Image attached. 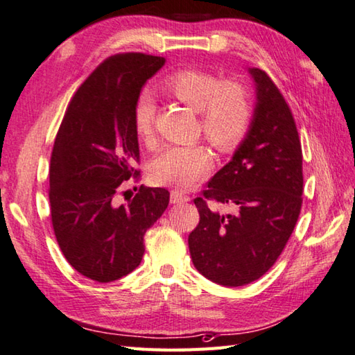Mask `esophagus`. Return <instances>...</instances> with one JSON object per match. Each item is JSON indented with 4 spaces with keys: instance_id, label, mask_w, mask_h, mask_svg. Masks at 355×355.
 Here are the masks:
<instances>
[{
    "instance_id": "1",
    "label": "esophagus",
    "mask_w": 355,
    "mask_h": 355,
    "mask_svg": "<svg viewBox=\"0 0 355 355\" xmlns=\"http://www.w3.org/2000/svg\"><path fill=\"white\" fill-rule=\"evenodd\" d=\"M170 200H171V204H182V202H189L190 196H187V195H184V193H180L178 190H173L170 195Z\"/></svg>"
}]
</instances>
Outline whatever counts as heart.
Returning a JSON list of instances; mask_svg holds the SVG:
<instances>
[{"mask_svg": "<svg viewBox=\"0 0 355 355\" xmlns=\"http://www.w3.org/2000/svg\"><path fill=\"white\" fill-rule=\"evenodd\" d=\"M162 91L199 112V128L220 153L243 142L252 122L249 91L238 82H223L200 69H179L162 82ZM156 105L148 94L140 96L132 108V126L137 139L155 146ZM211 155L202 144L168 146L151 165V178L159 185L190 189L211 168Z\"/></svg>", "mask_w": 355, "mask_h": 355, "instance_id": "1", "label": "heart"}]
</instances>
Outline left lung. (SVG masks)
Returning <instances> with one entry per match:
<instances>
[{
  "label": "left lung",
  "instance_id": "8db88e82",
  "mask_svg": "<svg viewBox=\"0 0 355 355\" xmlns=\"http://www.w3.org/2000/svg\"><path fill=\"white\" fill-rule=\"evenodd\" d=\"M250 73L258 100L250 130L195 199L199 224L189 236L199 273L229 287L255 282L277 263L303 204V153L292 111L264 71ZM213 203L236 211L223 216Z\"/></svg>",
  "mask_w": 355,
  "mask_h": 355
}]
</instances>
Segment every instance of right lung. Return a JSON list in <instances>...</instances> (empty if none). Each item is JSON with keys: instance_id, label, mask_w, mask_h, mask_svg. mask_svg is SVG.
I'll return each mask as SVG.
<instances>
[{"instance_id": "right-lung-1", "label": "right lung", "mask_w": 355, "mask_h": 355, "mask_svg": "<svg viewBox=\"0 0 355 355\" xmlns=\"http://www.w3.org/2000/svg\"><path fill=\"white\" fill-rule=\"evenodd\" d=\"M165 63L142 52L116 53L85 80L66 108L49 166L51 220L60 250L80 275L110 283L142 261L144 235L170 202L165 189L140 187L132 108L146 80ZM137 189V187H136Z\"/></svg>"}]
</instances>
